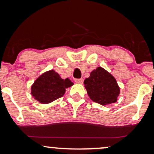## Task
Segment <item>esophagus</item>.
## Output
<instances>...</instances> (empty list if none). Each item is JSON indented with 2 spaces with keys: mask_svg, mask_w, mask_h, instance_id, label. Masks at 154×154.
I'll return each mask as SVG.
<instances>
[{
  "mask_svg": "<svg viewBox=\"0 0 154 154\" xmlns=\"http://www.w3.org/2000/svg\"><path fill=\"white\" fill-rule=\"evenodd\" d=\"M83 79H82V78H80V79H75V82L77 83H79V84H82L83 83Z\"/></svg>",
  "mask_w": 154,
  "mask_h": 154,
  "instance_id": "esophagus-1",
  "label": "esophagus"
}]
</instances>
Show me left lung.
<instances>
[{
	"label": "left lung",
	"instance_id": "1",
	"mask_svg": "<svg viewBox=\"0 0 154 154\" xmlns=\"http://www.w3.org/2000/svg\"><path fill=\"white\" fill-rule=\"evenodd\" d=\"M84 84L89 98L93 102L107 105L117 101L119 87L116 79L104 68L99 67L91 71Z\"/></svg>",
	"mask_w": 154,
	"mask_h": 154
}]
</instances>
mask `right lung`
Masks as SVG:
<instances>
[{
  "instance_id": "add662e5",
  "label": "right lung",
  "mask_w": 154,
  "mask_h": 154,
  "mask_svg": "<svg viewBox=\"0 0 154 154\" xmlns=\"http://www.w3.org/2000/svg\"><path fill=\"white\" fill-rule=\"evenodd\" d=\"M74 85L69 79H63L53 69L42 74L31 86V94L41 104H49L65 94V89Z\"/></svg>"
}]
</instances>
